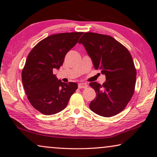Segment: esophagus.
I'll return each instance as SVG.
<instances>
[{"mask_svg": "<svg viewBox=\"0 0 157 157\" xmlns=\"http://www.w3.org/2000/svg\"><path fill=\"white\" fill-rule=\"evenodd\" d=\"M87 87H88V84H86V83H79L78 84L79 88H86Z\"/></svg>", "mask_w": 157, "mask_h": 157, "instance_id": "obj_1", "label": "esophagus"}]
</instances>
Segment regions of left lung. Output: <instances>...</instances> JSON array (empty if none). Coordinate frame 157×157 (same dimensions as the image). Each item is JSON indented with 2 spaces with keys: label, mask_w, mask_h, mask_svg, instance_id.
I'll return each instance as SVG.
<instances>
[{
  "label": "left lung",
  "mask_w": 157,
  "mask_h": 157,
  "mask_svg": "<svg viewBox=\"0 0 157 157\" xmlns=\"http://www.w3.org/2000/svg\"><path fill=\"white\" fill-rule=\"evenodd\" d=\"M82 44L96 69L106 76L102 85L90 83L96 97L90 109L96 114L110 117L121 112L134 92L136 69L129 51L108 35L86 32L78 42Z\"/></svg>",
  "instance_id": "8db88e82"
}]
</instances>
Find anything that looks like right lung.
<instances>
[{"mask_svg":"<svg viewBox=\"0 0 157 157\" xmlns=\"http://www.w3.org/2000/svg\"><path fill=\"white\" fill-rule=\"evenodd\" d=\"M83 32L61 33L48 36L32 48L21 73L22 83L30 104L45 115L64 109L78 89L75 82H62L53 74L59 69L67 53Z\"/></svg>","mask_w":157,"mask_h":157,"instance_id":"1","label":"right lung"}]
</instances>
